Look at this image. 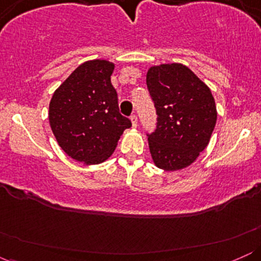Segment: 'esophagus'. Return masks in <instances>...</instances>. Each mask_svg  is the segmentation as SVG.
<instances>
[{
  "label": "esophagus",
  "mask_w": 261,
  "mask_h": 261,
  "mask_svg": "<svg viewBox=\"0 0 261 261\" xmlns=\"http://www.w3.org/2000/svg\"><path fill=\"white\" fill-rule=\"evenodd\" d=\"M131 122H133V127L137 126V116L136 115H131Z\"/></svg>",
  "instance_id": "esophagus-1"
}]
</instances>
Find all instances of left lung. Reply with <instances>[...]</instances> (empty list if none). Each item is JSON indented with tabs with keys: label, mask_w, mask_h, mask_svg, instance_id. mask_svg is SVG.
Wrapping results in <instances>:
<instances>
[{
	"label": "left lung",
	"mask_w": 261,
	"mask_h": 261,
	"mask_svg": "<svg viewBox=\"0 0 261 261\" xmlns=\"http://www.w3.org/2000/svg\"><path fill=\"white\" fill-rule=\"evenodd\" d=\"M146 83L157 113V127L147 135L152 160L167 172L185 168L211 139L217 120L214 95L181 64L152 66Z\"/></svg>",
	"instance_id": "obj_1"
}]
</instances>
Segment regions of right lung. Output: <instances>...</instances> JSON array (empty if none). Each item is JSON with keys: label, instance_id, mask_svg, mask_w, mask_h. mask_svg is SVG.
<instances>
[{"label": "right lung", "instance_id": "obj_1", "mask_svg": "<svg viewBox=\"0 0 261 261\" xmlns=\"http://www.w3.org/2000/svg\"><path fill=\"white\" fill-rule=\"evenodd\" d=\"M113 62L91 60L80 65L54 92L49 122L59 146L86 164H99L113 154L130 119L119 112L118 93L110 82Z\"/></svg>", "mask_w": 261, "mask_h": 261}]
</instances>
